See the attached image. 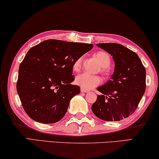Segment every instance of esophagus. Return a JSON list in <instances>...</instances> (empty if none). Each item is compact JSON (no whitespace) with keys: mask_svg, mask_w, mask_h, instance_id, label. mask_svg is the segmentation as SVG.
Segmentation results:
<instances>
[{"mask_svg":"<svg viewBox=\"0 0 159 159\" xmlns=\"http://www.w3.org/2000/svg\"><path fill=\"white\" fill-rule=\"evenodd\" d=\"M80 91H81L82 93H87V92H89V91L82 89V88H81V89H80Z\"/></svg>","mask_w":159,"mask_h":159,"instance_id":"esophagus-1","label":"esophagus"}]
</instances>
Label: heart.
<instances>
[{
	"mask_svg": "<svg viewBox=\"0 0 159 159\" xmlns=\"http://www.w3.org/2000/svg\"><path fill=\"white\" fill-rule=\"evenodd\" d=\"M95 58L101 66V72L107 73L108 72V67L111 64V57L108 53L105 51H98L95 54ZM83 57H80L74 62L72 68L75 71L78 72L82 68ZM75 82L82 89L89 90L97 87L101 84L102 79L98 75H91L87 73H81L75 77Z\"/></svg>",
	"mask_w": 159,
	"mask_h": 159,
	"instance_id": "b5f03b06",
	"label": "heart"
}]
</instances>
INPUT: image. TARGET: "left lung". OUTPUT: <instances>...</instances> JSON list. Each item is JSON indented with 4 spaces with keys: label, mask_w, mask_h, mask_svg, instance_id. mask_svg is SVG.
<instances>
[{
    "label": "left lung",
    "mask_w": 159,
    "mask_h": 159,
    "mask_svg": "<svg viewBox=\"0 0 159 159\" xmlns=\"http://www.w3.org/2000/svg\"><path fill=\"white\" fill-rule=\"evenodd\" d=\"M115 61V70L105 84L97 88L102 94L92 104L94 115L105 121H119L136 110L146 89V70L135 52L121 44L98 43Z\"/></svg>",
    "instance_id": "obj_1"
}]
</instances>
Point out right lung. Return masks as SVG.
<instances>
[{"label": "right lung", "mask_w": 159, "mask_h": 159, "mask_svg": "<svg viewBox=\"0 0 159 159\" xmlns=\"http://www.w3.org/2000/svg\"><path fill=\"white\" fill-rule=\"evenodd\" d=\"M93 46L48 39L28 51L20 65L17 92L31 118L51 124L63 118L70 101L80 92V87L71 84L75 77L72 66Z\"/></svg>", "instance_id": "obj_1"}]
</instances>
